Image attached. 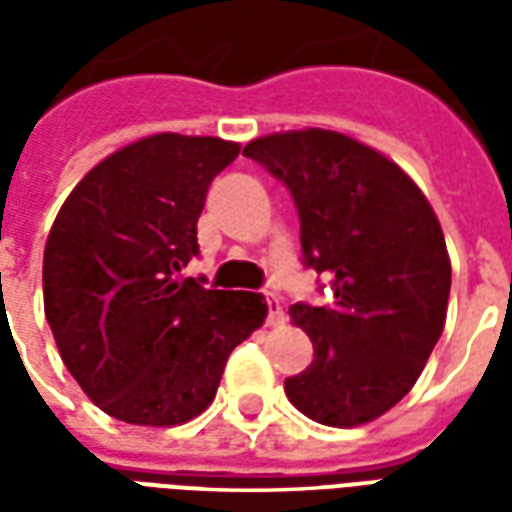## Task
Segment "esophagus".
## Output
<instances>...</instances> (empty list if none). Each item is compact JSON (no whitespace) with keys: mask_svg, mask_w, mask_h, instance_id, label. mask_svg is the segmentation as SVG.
Masks as SVG:
<instances>
[{"mask_svg":"<svg viewBox=\"0 0 512 512\" xmlns=\"http://www.w3.org/2000/svg\"><path fill=\"white\" fill-rule=\"evenodd\" d=\"M266 307H268V326H282L285 323V310L279 304L277 296H266Z\"/></svg>","mask_w":512,"mask_h":512,"instance_id":"obj_1","label":"esophagus"}]
</instances>
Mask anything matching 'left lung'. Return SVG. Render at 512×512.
I'll return each instance as SVG.
<instances>
[{
  "mask_svg": "<svg viewBox=\"0 0 512 512\" xmlns=\"http://www.w3.org/2000/svg\"><path fill=\"white\" fill-rule=\"evenodd\" d=\"M244 156L288 186L301 263L332 288L321 307L290 304L315 359L285 378V395L332 428L381 417L417 384L447 318L452 268L436 213L395 161L337 131L260 136Z\"/></svg>",
  "mask_w": 512,
  "mask_h": 512,
  "instance_id": "1",
  "label": "left lung"
}]
</instances>
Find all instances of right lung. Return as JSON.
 Listing matches in <instances>:
<instances>
[{
    "mask_svg": "<svg viewBox=\"0 0 512 512\" xmlns=\"http://www.w3.org/2000/svg\"><path fill=\"white\" fill-rule=\"evenodd\" d=\"M241 147L156 134L104 158L71 191L43 252V304L84 395L131 425H183L211 406L235 345L266 321L260 293L180 277L200 255L211 180Z\"/></svg>",
    "mask_w": 512,
    "mask_h": 512,
    "instance_id": "add662e5",
    "label": "right lung"
}]
</instances>
